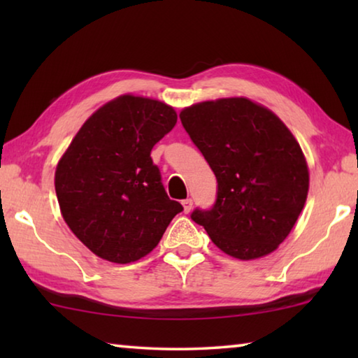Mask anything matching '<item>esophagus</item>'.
<instances>
[{
  "label": "esophagus",
  "instance_id": "34e87169",
  "mask_svg": "<svg viewBox=\"0 0 358 358\" xmlns=\"http://www.w3.org/2000/svg\"><path fill=\"white\" fill-rule=\"evenodd\" d=\"M181 205H183L185 213H189V211L192 210V199H185V201L181 202Z\"/></svg>",
  "mask_w": 358,
  "mask_h": 358
}]
</instances>
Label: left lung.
I'll return each instance as SVG.
<instances>
[{
  "label": "left lung",
  "mask_w": 358,
  "mask_h": 358,
  "mask_svg": "<svg viewBox=\"0 0 358 358\" xmlns=\"http://www.w3.org/2000/svg\"><path fill=\"white\" fill-rule=\"evenodd\" d=\"M180 120L217 180L215 205L196 208L191 220L232 257L273 252L299 220L310 187L292 132L246 98L199 102L183 108Z\"/></svg>",
  "instance_id": "obj_1"
}]
</instances>
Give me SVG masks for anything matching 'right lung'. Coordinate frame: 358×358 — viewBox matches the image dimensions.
I'll return each instance as SVG.
<instances>
[{
  "label": "right lung",
  "mask_w": 358,
  "mask_h": 358,
  "mask_svg": "<svg viewBox=\"0 0 358 358\" xmlns=\"http://www.w3.org/2000/svg\"><path fill=\"white\" fill-rule=\"evenodd\" d=\"M177 113L161 101L124 94L85 121L59 159L55 191L66 224L101 259L136 262L159 243L173 216L151 148Z\"/></svg>",
  "instance_id": "add662e5"
}]
</instances>
